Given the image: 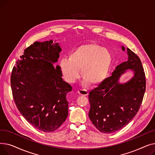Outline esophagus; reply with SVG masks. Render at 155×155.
<instances>
[{
    "instance_id": "esophagus-1",
    "label": "esophagus",
    "mask_w": 155,
    "mask_h": 155,
    "mask_svg": "<svg viewBox=\"0 0 155 155\" xmlns=\"http://www.w3.org/2000/svg\"><path fill=\"white\" fill-rule=\"evenodd\" d=\"M78 93L81 95H87L88 94V91L85 90V89H80L78 91Z\"/></svg>"
}]
</instances>
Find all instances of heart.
I'll use <instances>...</instances> for the list:
<instances>
[{
	"label": "heart",
	"instance_id": "obj_1",
	"mask_svg": "<svg viewBox=\"0 0 155 155\" xmlns=\"http://www.w3.org/2000/svg\"><path fill=\"white\" fill-rule=\"evenodd\" d=\"M111 60V54L106 48L97 44H87L71 51L69 58H63L60 68L64 79L69 83L75 82L79 78L81 69L84 84L95 85L106 77Z\"/></svg>",
	"mask_w": 155,
	"mask_h": 155
}]
</instances>
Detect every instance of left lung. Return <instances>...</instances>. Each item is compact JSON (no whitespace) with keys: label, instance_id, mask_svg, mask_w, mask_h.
<instances>
[{"label":"left lung","instance_id":"8db88e82","mask_svg":"<svg viewBox=\"0 0 155 155\" xmlns=\"http://www.w3.org/2000/svg\"><path fill=\"white\" fill-rule=\"evenodd\" d=\"M122 50L125 51L123 46ZM127 54V60L117 66L110 77L89 93L88 117L103 133H113L126 126L136 116L143 99L146 78L141 61L128 48ZM127 69L133 71L134 75L121 84L120 77Z\"/></svg>","mask_w":155,"mask_h":155}]
</instances>
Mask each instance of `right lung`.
Returning <instances> with one entry per match:
<instances>
[{
  "label": "right lung",
  "mask_w": 155,
  "mask_h": 155,
  "mask_svg": "<svg viewBox=\"0 0 155 155\" xmlns=\"http://www.w3.org/2000/svg\"><path fill=\"white\" fill-rule=\"evenodd\" d=\"M61 48L53 40L35 42L24 50L11 77L13 98L20 113L36 129L53 132L66 120L67 94L71 86L62 78L58 61Z\"/></svg>",
  "instance_id": "right-lung-1"
}]
</instances>
